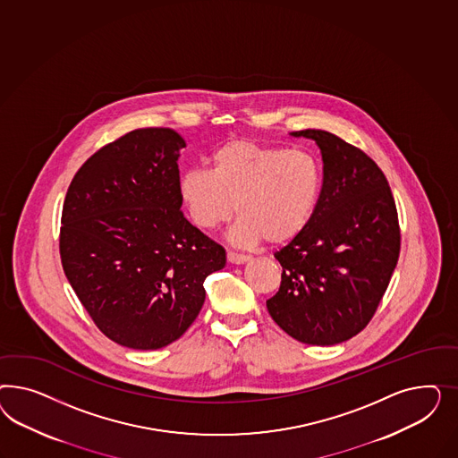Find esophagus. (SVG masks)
Returning a JSON list of instances; mask_svg holds the SVG:
<instances>
[{
    "label": "esophagus",
    "instance_id": "34e87169",
    "mask_svg": "<svg viewBox=\"0 0 458 458\" xmlns=\"http://www.w3.org/2000/svg\"><path fill=\"white\" fill-rule=\"evenodd\" d=\"M226 257H228V262H230V264L235 265L245 264V262H249L250 260L249 255H242V253H235V251H228Z\"/></svg>",
    "mask_w": 458,
    "mask_h": 458
}]
</instances>
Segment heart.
<instances>
[{
    "instance_id": "1",
    "label": "heart",
    "mask_w": 458,
    "mask_h": 458,
    "mask_svg": "<svg viewBox=\"0 0 458 458\" xmlns=\"http://www.w3.org/2000/svg\"><path fill=\"white\" fill-rule=\"evenodd\" d=\"M211 169L191 167L181 174L178 193L190 220L215 230L236 211L230 230L238 247L262 240L285 243L312 220L322 193V167L302 149L235 139L216 148Z\"/></svg>"
}]
</instances>
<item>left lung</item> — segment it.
<instances>
[{
  "label": "left lung",
  "instance_id": "obj_1",
  "mask_svg": "<svg viewBox=\"0 0 458 458\" xmlns=\"http://www.w3.org/2000/svg\"><path fill=\"white\" fill-rule=\"evenodd\" d=\"M291 136L319 146L322 193L304 232L276 253L284 272L267 309L293 339L334 346L368 326L388 289L400 257L398 213L368 154L327 131Z\"/></svg>",
  "mask_w": 458,
  "mask_h": 458
}]
</instances>
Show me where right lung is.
I'll use <instances>...</instances> for the list:
<instances>
[{"label":"right lung","mask_w":458,"mask_h":458,"mask_svg":"<svg viewBox=\"0 0 458 458\" xmlns=\"http://www.w3.org/2000/svg\"><path fill=\"white\" fill-rule=\"evenodd\" d=\"M173 129L127 132L98 149L70 182L62 211L64 272L114 343L159 349L180 339L205 304L203 282L226 253L181 213Z\"/></svg>","instance_id":"1"}]
</instances>
